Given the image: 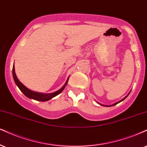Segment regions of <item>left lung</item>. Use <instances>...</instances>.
<instances>
[{
    "label": "left lung",
    "instance_id": "left-lung-1",
    "mask_svg": "<svg viewBox=\"0 0 147 147\" xmlns=\"http://www.w3.org/2000/svg\"><path fill=\"white\" fill-rule=\"evenodd\" d=\"M129 94H128V95H127V96H126V97H125L123 99H121V101H118V102H117V103H115V104H112V105H110V106H115V105H117V104H119V102H121V101H123V100H124V99H125V98H126V97H127V96H128V95H129ZM101 106H104V105H102V104H101ZM109 106H108V107H109Z\"/></svg>",
    "mask_w": 147,
    "mask_h": 147
}]
</instances>
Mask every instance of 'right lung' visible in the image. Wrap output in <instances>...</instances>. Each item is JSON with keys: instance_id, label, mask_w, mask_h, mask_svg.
Segmentation results:
<instances>
[{"instance_id": "obj_1", "label": "right lung", "mask_w": 147, "mask_h": 147, "mask_svg": "<svg viewBox=\"0 0 147 147\" xmlns=\"http://www.w3.org/2000/svg\"><path fill=\"white\" fill-rule=\"evenodd\" d=\"M13 77L14 81H15L16 84L18 86V88H20V90H21L22 92L24 93V95L25 96H26L27 97L30 99H35V100L37 101H46L50 100V99L53 98L54 97L57 96L61 93L65 86H66L67 84L69 78L67 79V80L66 81L65 84H64V86H63L61 89H59L57 91L54 92V93H48V94H44V93H37V92H35V91H32V90H30L28 88H27L26 86L24 85L22 83L20 82V81L18 80V78L16 76V74L15 72V67H14V64L13 66Z\"/></svg>"}]
</instances>
